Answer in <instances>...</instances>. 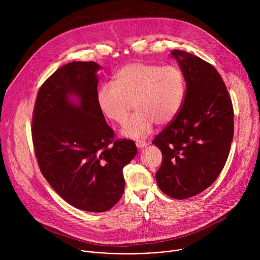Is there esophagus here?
I'll return each mask as SVG.
<instances>
[{
    "instance_id": "34e87169",
    "label": "esophagus",
    "mask_w": 260,
    "mask_h": 260,
    "mask_svg": "<svg viewBox=\"0 0 260 260\" xmlns=\"http://www.w3.org/2000/svg\"><path fill=\"white\" fill-rule=\"evenodd\" d=\"M147 145L148 144L143 140H137L136 141V146L139 148V149H143V148H145Z\"/></svg>"
}]
</instances>
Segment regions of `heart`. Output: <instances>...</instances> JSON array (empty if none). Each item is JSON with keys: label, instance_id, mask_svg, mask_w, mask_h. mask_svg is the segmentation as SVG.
I'll use <instances>...</instances> for the list:
<instances>
[{"label": "heart", "instance_id": "obj_1", "mask_svg": "<svg viewBox=\"0 0 260 260\" xmlns=\"http://www.w3.org/2000/svg\"><path fill=\"white\" fill-rule=\"evenodd\" d=\"M184 95L185 80L179 68L132 62L116 73L114 84L105 83L100 87L98 103L104 115L118 124L125 122L133 107L137 108L121 134L144 138L155 122L162 125L176 118Z\"/></svg>", "mask_w": 260, "mask_h": 260}]
</instances>
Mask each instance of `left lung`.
Masks as SVG:
<instances>
[{"label": "left lung", "instance_id": "obj_1", "mask_svg": "<svg viewBox=\"0 0 260 260\" xmlns=\"http://www.w3.org/2000/svg\"><path fill=\"white\" fill-rule=\"evenodd\" d=\"M171 54L186 92L176 118L152 142L162 153L155 179L165 194L185 200L207 189L223 169L234 137V109L212 64L183 50Z\"/></svg>", "mask_w": 260, "mask_h": 260}]
</instances>
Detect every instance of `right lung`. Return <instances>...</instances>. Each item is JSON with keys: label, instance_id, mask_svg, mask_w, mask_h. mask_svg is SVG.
<instances>
[{"label": "right lung", "instance_id": "obj_1", "mask_svg": "<svg viewBox=\"0 0 260 260\" xmlns=\"http://www.w3.org/2000/svg\"><path fill=\"white\" fill-rule=\"evenodd\" d=\"M94 61L56 70L37 95L31 136L39 168L55 192L86 212L112 208L124 191L122 170L136 156L134 141L114 133L98 103Z\"/></svg>", "mask_w": 260, "mask_h": 260}]
</instances>
